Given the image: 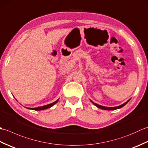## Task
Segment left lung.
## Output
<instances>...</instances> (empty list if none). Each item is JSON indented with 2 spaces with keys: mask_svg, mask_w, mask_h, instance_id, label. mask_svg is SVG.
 Returning a JSON list of instances; mask_svg holds the SVG:
<instances>
[{
  "mask_svg": "<svg viewBox=\"0 0 148 148\" xmlns=\"http://www.w3.org/2000/svg\"><path fill=\"white\" fill-rule=\"evenodd\" d=\"M130 99L127 100V101L126 102H125L124 103H123V104H121V105H120V106H116V107H106V106H100V105L97 104V103H95V102H93L92 101V100H90V101L92 102L93 103V104L95 105L96 107H97V108H100V109H103V110H108V111H110V110H115V109H118L121 108L122 107H123L124 106L126 105L127 103L130 101Z\"/></svg>",
  "mask_w": 148,
  "mask_h": 148,
  "instance_id": "left-lung-1",
  "label": "left lung"
}]
</instances>
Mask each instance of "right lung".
<instances>
[{
    "instance_id": "add662e5",
    "label": "right lung",
    "mask_w": 148,
    "mask_h": 148,
    "mask_svg": "<svg viewBox=\"0 0 148 148\" xmlns=\"http://www.w3.org/2000/svg\"><path fill=\"white\" fill-rule=\"evenodd\" d=\"M58 100H56L55 102H53L51 103H49V104H47V105H45V106H40V107H37V108H26L27 109H32V110H34V111H41V110H45V109H48V108H50L51 107H52L53 106H54L55 103H56L58 102Z\"/></svg>"
}]
</instances>
